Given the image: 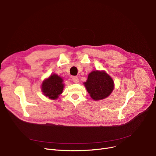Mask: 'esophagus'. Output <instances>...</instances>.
<instances>
[{
	"instance_id": "esophagus-1",
	"label": "esophagus",
	"mask_w": 156,
	"mask_h": 156,
	"mask_svg": "<svg viewBox=\"0 0 156 156\" xmlns=\"http://www.w3.org/2000/svg\"><path fill=\"white\" fill-rule=\"evenodd\" d=\"M72 81L74 83H79V79H78V77H77V76H73V77H72Z\"/></svg>"
}]
</instances>
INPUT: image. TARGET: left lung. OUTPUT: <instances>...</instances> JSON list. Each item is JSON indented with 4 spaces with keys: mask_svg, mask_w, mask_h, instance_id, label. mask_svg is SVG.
I'll return each mask as SVG.
<instances>
[{
    "mask_svg": "<svg viewBox=\"0 0 156 156\" xmlns=\"http://www.w3.org/2000/svg\"><path fill=\"white\" fill-rule=\"evenodd\" d=\"M83 84L91 98L95 101L107 98L114 88L113 79L104 70L92 71Z\"/></svg>",
    "mask_w": 156,
    "mask_h": 156,
    "instance_id": "1",
    "label": "left lung"
}]
</instances>
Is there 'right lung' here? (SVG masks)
<instances>
[{"mask_svg":"<svg viewBox=\"0 0 156 156\" xmlns=\"http://www.w3.org/2000/svg\"><path fill=\"white\" fill-rule=\"evenodd\" d=\"M63 79L56 73H53L44 79L41 85V90L47 97L51 100H56L63 90Z\"/></svg>","mask_w":156,"mask_h":156,"instance_id":"add662e5","label":"right lung"}]
</instances>
